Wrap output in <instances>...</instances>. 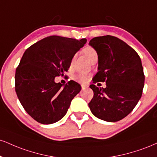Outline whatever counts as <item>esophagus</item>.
Segmentation results:
<instances>
[{
  "label": "esophagus",
  "mask_w": 157,
  "mask_h": 157,
  "mask_svg": "<svg viewBox=\"0 0 157 157\" xmlns=\"http://www.w3.org/2000/svg\"><path fill=\"white\" fill-rule=\"evenodd\" d=\"M82 90H86L87 88H88V87H87L86 86H85V85H82Z\"/></svg>",
  "instance_id": "1"
}]
</instances>
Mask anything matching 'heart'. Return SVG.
<instances>
[{
	"mask_svg": "<svg viewBox=\"0 0 157 157\" xmlns=\"http://www.w3.org/2000/svg\"><path fill=\"white\" fill-rule=\"evenodd\" d=\"M82 53H83L85 56H86V57L90 60V61H91L94 58L97 57L98 56L97 51L94 50L93 48H91V47H86V48H85L83 50H82ZM75 57H73L71 58V62H70L71 67L73 66L74 62H75ZM90 75H88V74L87 73H79L74 77V79H75V80L82 84L87 83V82L90 80Z\"/></svg>",
	"mask_w": 157,
	"mask_h": 157,
	"instance_id": "heart-1",
	"label": "heart"
}]
</instances>
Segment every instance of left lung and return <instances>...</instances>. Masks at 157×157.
<instances>
[{"label":"left lung","mask_w":157,"mask_h":157,"mask_svg":"<svg viewBox=\"0 0 157 157\" xmlns=\"http://www.w3.org/2000/svg\"><path fill=\"white\" fill-rule=\"evenodd\" d=\"M89 44L99 59L93 82H105L106 88L90 85L94 97L88 106L99 119L118 121L133 110L142 96L145 76L141 59L133 48L113 36L93 38Z\"/></svg>","instance_id":"8db88e82"}]
</instances>
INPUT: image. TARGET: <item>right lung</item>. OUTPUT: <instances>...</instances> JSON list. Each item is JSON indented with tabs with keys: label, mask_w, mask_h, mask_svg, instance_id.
<instances>
[{
	"label": "right lung",
	"mask_w": 157,
	"mask_h": 157,
	"mask_svg": "<svg viewBox=\"0 0 157 157\" xmlns=\"http://www.w3.org/2000/svg\"><path fill=\"white\" fill-rule=\"evenodd\" d=\"M86 41L50 36L24 52L15 73V90L25 110L37 122L51 124L61 119L80 91L75 81L63 86L55 78L69 70L71 58Z\"/></svg>",
	"instance_id": "obj_1"
}]
</instances>
